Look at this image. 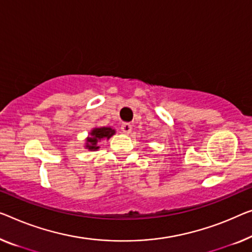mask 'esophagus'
Segmentation results:
<instances>
[{
    "label": "esophagus",
    "instance_id": "obj_1",
    "mask_svg": "<svg viewBox=\"0 0 252 252\" xmlns=\"http://www.w3.org/2000/svg\"><path fill=\"white\" fill-rule=\"evenodd\" d=\"M121 129L125 133H130L131 130H132V126H131L130 123H123L121 126Z\"/></svg>",
    "mask_w": 252,
    "mask_h": 252
}]
</instances>
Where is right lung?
Returning <instances> with one entry per match:
<instances>
[{"label": "right lung", "instance_id": "1", "mask_svg": "<svg viewBox=\"0 0 252 252\" xmlns=\"http://www.w3.org/2000/svg\"><path fill=\"white\" fill-rule=\"evenodd\" d=\"M115 133V130L111 129V127H96L92 131V137L87 138V145L86 148L89 150H97L98 147V141L102 140L103 138H111Z\"/></svg>", "mask_w": 252, "mask_h": 252}]
</instances>
